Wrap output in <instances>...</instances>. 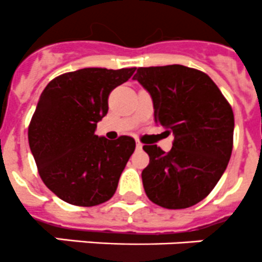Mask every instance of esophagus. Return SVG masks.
Segmentation results:
<instances>
[{
	"label": "esophagus",
	"instance_id": "1",
	"mask_svg": "<svg viewBox=\"0 0 262 262\" xmlns=\"http://www.w3.org/2000/svg\"><path fill=\"white\" fill-rule=\"evenodd\" d=\"M136 148H138V149H141V148H143V144L139 140H136Z\"/></svg>",
	"mask_w": 262,
	"mask_h": 262
}]
</instances>
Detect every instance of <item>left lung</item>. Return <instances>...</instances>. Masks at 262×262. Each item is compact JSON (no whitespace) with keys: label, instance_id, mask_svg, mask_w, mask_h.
<instances>
[{"label":"left lung","instance_id":"1","mask_svg":"<svg viewBox=\"0 0 262 262\" xmlns=\"http://www.w3.org/2000/svg\"><path fill=\"white\" fill-rule=\"evenodd\" d=\"M134 79L152 96L155 121L174 135L170 152L143 147L149 156L141 172L148 199L166 209L200 203L231 157V105L205 73L182 64L139 67Z\"/></svg>","mask_w":262,"mask_h":262}]
</instances>
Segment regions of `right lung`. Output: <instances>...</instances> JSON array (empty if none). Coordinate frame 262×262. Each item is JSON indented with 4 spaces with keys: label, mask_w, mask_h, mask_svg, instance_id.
<instances>
[{
    "label": "right lung",
    "mask_w": 262,
    "mask_h": 262,
    "mask_svg": "<svg viewBox=\"0 0 262 262\" xmlns=\"http://www.w3.org/2000/svg\"><path fill=\"white\" fill-rule=\"evenodd\" d=\"M135 67H88L62 74L42 91L28 126V143L45 186L61 200L95 206L110 200L135 150L131 136L110 141L95 135L110 92Z\"/></svg>",
    "instance_id": "1"
}]
</instances>
